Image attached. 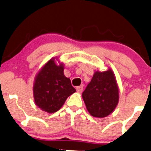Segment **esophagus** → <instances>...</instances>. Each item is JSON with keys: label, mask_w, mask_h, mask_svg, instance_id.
Returning <instances> with one entry per match:
<instances>
[{"label": "esophagus", "mask_w": 151, "mask_h": 151, "mask_svg": "<svg viewBox=\"0 0 151 151\" xmlns=\"http://www.w3.org/2000/svg\"><path fill=\"white\" fill-rule=\"evenodd\" d=\"M76 89H77V92L81 93V91H82V90H83V86H82V85H81V86H77V87H76Z\"/></svg>", "instance_id": "34e87169"}]
</instances>
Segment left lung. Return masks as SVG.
Masks as SVG:
<instances>
[{"label":"left lung","mask_w":151,"mask_h":151,"mask_svg":"<svg viewBox=\"0 0 151 151\" xmlns=\"http://www.w3.org/2000/svg\"><path fill=\"white\" fill-rule=\"evenodd\" d=\"M82 98L86 109L93 117L104 118L116 109L119 100V89L114 72L96 71Z\"/></svg>","instance_id":"1"}]
</instances>
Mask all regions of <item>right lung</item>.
Returning a JSON list of instances; mask_svg holds the SVG:
<instances>
[{
    "label": "right lung",
    "instance_id": "1",
    "mask_svg": "<svg viewBox=\"0 0 151 151\" xmlns=\"http://www.w3.org/2000/svg\"><path fill=\"white\" fill-rule=\"evenodd\" d=\"M64 64L59 62L58 58H53L40 70L35 78V103L41 110L49 114L58 111L67 97L76 91L70 78L64 74Z\"/></svg>",
    "mask_w": 151,
    "mask_h": 151
}]
</instances>
